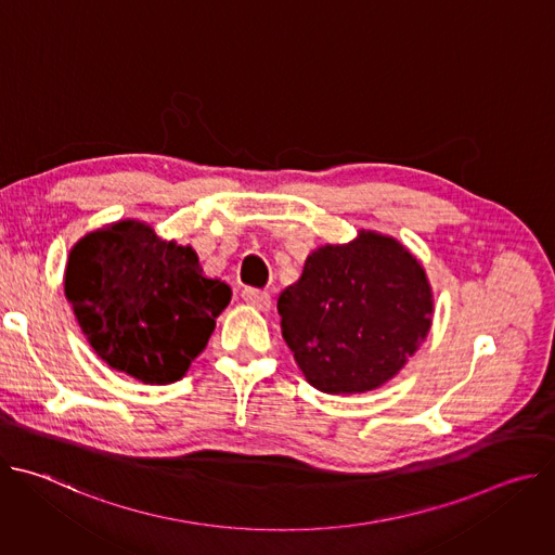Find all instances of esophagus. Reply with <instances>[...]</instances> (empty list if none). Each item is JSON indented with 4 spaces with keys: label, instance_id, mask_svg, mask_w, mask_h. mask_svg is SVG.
I'll return each mask as SVG.
<instances>
[{
    "label": "esophagus",
    "instance_id": "obj_1",
    "mask_svg": "<svg viewBox=\"0 0 555 555\" xmlns=\"http://www.w3.org/2000/svg\"><path fill=\"white\" fill-rule=\"evenodd\" d=\"M242 298L250 305V307H255V309H259V311H268L270 309V294L266 292V289H255V287H246L244 292H242Z\"/></svg>",
    "mask_w": 555,
    "mask_h": 555
}]
</instances>
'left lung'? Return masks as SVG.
Wrapping results in <instances>:
<instances>
[{
  "mask_svg": "<svg viewBox=\"0 0 555 555\" xmlns=\"http://www.w3.org/2000/svg\"><path fill=\"white\" fill-rule=\"evenodd\" d=\"M281 334L305 379L330 395L369 392L426 340L435 296L422 261L390 234L325 244L279 296Z\"/></svg>",
  "mask_w": 555,
  "mask_h": 555,
  "instance_id": "obj_1",
  "label": "left lung"
}]
</instances>
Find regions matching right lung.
Segmentation results:
<instances>
[{"mask_svg": "<svg viewBox=\"0 0 555 555\" xmlns=\"http://www.w3.org/2000/svg\"><path fill=\"white\" fill-rule=\"evenodd\" d=\"M230 294L204 274L193 246L167 242L138 219L88 232L65 266V298L90 347L142 384L186 375Z\"/></svg>", "mask_w": 555, "mask_h": 555, "instance_id": "1", "label": "right lung"}]
</instances>
